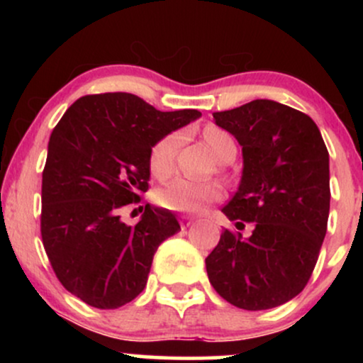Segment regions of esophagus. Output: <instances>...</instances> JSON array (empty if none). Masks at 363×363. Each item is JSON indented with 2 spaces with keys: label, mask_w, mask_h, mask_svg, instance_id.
<instances>
[{
  "label": "esophagus",
  "mask_w": 363,
  "mask_h": 363,
  "mask_svg": "<svg viewBox=\"0 0 363 363\" xmlns=\"http://www.w3.org/2000/svg\"><path fill=\"white\" fill-rule=\"evenodd\" d=\"M193 222H194L193 216H187V215H182V216H181V225H182V228H187V227H189V225H193Z\"/></svg>",
  "instance_id": "obj_1"
}]
</instances>
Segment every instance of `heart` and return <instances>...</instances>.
<instances>
[{
    "label": "heart",
    "instance_id": "obj_1",
    "mask_svg": "<svg viewBox=\"0 0 363 363\" xmlns=\"http://www.w3.org/2000/svg\"><path fill=\"white\" fill-rule=\"evenodd\" d=\"M203 140L218 162L235 155V141L227 131L218 126L203 129ZM179 145L177 133H170L153 145L150 152V170L158 179H165L174 170V155ZM222 198V189L215 182H196L177 177L158 191L157 199L162 206L181 213H199L210 203Z\"/></svg>",
    "mask_w": 363,
    "mask_h": 363
}]
</instances>
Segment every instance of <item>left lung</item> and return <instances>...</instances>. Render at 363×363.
Wrapping results in <instances>:
<instances>
[{
    "mask_svg": "<svg viewBox=\"0 0 363 363\" xmlns=\"http://www.w3.org/2000/svg\"><path fill=\"white\" fill-rule=\"evenodd\" d=\"M216 126L242 147V177L223 213L242 237L223 230L206 257L216 294L245 311H264L303 290L318 262L329 216V153L303 112L257 99L213 112Z\"/></svg>",
    "mask_w": 363,
    "mask_h": 363,
    "instance_id": "left-lung-1",
    "label": "left lung"
}]
</instances>
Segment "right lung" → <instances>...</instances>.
<instances>
[{"mask_svg": "<svg viewBox=\"0 0 363 363\" xmlns=\"http://www.w3.org/2000/svg\"><path fill=\"white\" fill-rule=\"evenodd\" d=\"M199 116L114 91L78 99L52 129L40 234L57 280L80 301L118 309L143 291L158 245L181 225L165 208L147 205L136 225L119 210L148 189L153 145Z\"/></svg>", "mask_w": 363, "mask_h": 363, "instance_id": "obj_1", "label": "right lung"}]
</instances>
